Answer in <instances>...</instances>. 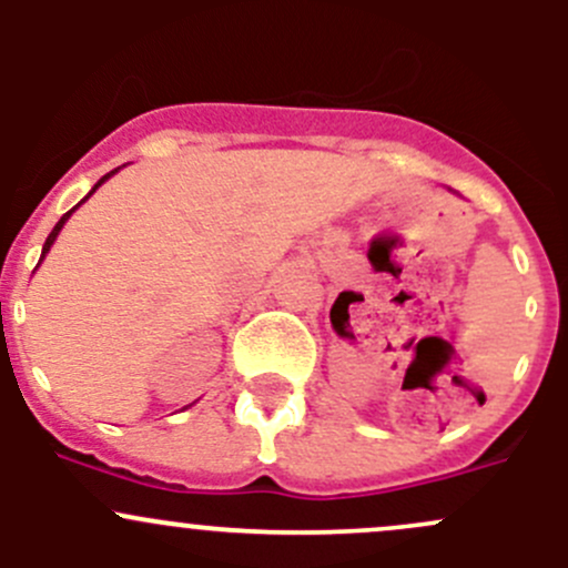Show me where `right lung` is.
<instances>
[{
	"mask_svg": "<svg viewBox=\"0 0 568 568\" xmlns=\"http://www.w3.org/2000/svg\"><path fill=\"white\" fill-rule=\"evenodd\" d=\"M112 173H114V170H112ZM112 173H106L104 178H101V181H99V183H95V186H93V192H95V189H99V186H101V183H104V181H106V178H109V175H112ZM93 192H90V194H93ZM90 194H88V197H90ZM88 197H84V200H88ZM73 211H77V205H73V209H71V211H68V214H62V220H60V222H57V225H54V231H51V233H49V239H45V244H43V255H45V252H49V247H51V244H54L57 233H60V231H62V225H65V220H68V216H71V214H73Z\"/></svg>",
	"mask_w": 568,
	"mask_h": 568,
	"instance_id": "add662e5",
	"label": "right lung"
}]
</instances>
